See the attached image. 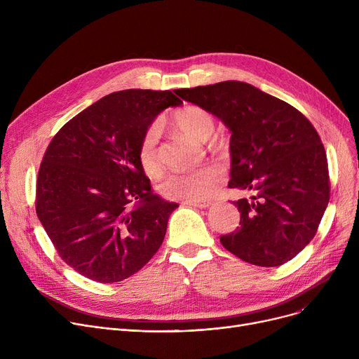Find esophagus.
<instances>
[{
  "mask_svg": "<svg viewBox=\"0 0 359 359\" xmlns=\"http://www.w3.org/2000/svg\"><path fill=\"white\" fill-rule=\"evenodd\" d=\"M184 203L186 205H191V206H196V208H201V210L208 208V206L211 205L210 201H186Z\"/></svg>",
  "mask_w": 359,
  "mask_h": 359,
  "instance_id": "34e87169",
  "label": "esophagus"
}]
</instances>
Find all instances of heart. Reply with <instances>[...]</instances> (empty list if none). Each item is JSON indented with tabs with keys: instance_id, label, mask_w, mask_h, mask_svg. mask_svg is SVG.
I'll return each instance as SVG.
<instances>
[{
	"instance_id": "heart-1",
	"label": "heart",
	"mask_w": 359,
	"mask_h": 359,
	"mask_svg": "<svg viewBox=\"0 0 359 359\" xmlns=\"http://www.w3.org/2000/svg\"><path fill=\"white\" fill-rule=\"evenodd\" d=\"M170 125L182 135L198 142L208 141L215 130V119L211 113L201 106H183L177 109ZM138 160L144 172L154 176L160 172L161 160L158 154V129L149 126L141 138L138 147ZM222 168L217 164H205L189 172H176L164 177L160 183V192L167 199L201 201L208 198L221 184Z\"/></svg>"
}]
</instances>
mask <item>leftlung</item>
Instances as JSON below:
<instances>
[{"mask_svg":"<svg viewBox=\"0 0 359 359\" xmlns=\"http://www.w3.org/2000/svg\"><path fill=\"white\" fill-rule=\"evenodd\" d=\"M231 132V189L255 192L233 203L240 227L222 246L257 266H279L317 233L330 198L326 151L310 121L284 100L241 81L175 90Z\"/></svg>","mask_w":359,"mask_h":359,"instance_id":"1","label":"left lung"}]
</instances>
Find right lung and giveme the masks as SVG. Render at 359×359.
Here are the masks:
<instances>
[{"instance_id": "right-lung-1", "label": "right lung", "mask_w": 359, "mask_h": 359, "mask_svg": "<svg viewBox=\"0 0 359 359\" xmlns=\"http://www.w3.org/2000/svg\"><path fill=\"white\" fill-rule=\"evenodd\" d=\"M175 94L111 93L68 121L46 148L36 214L61 259L83 276L113 284L160 249L177 203L153 194L138 160L144 132Z\"/></svg>"}]
</instances>
